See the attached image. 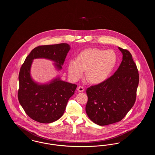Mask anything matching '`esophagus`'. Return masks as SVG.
Wrapping results in <instances>:
<instances>
[{
	"label": "esophagus",
	"mask_w": 155,
	"mask_h": 155,
	"mask_svg": "<svg viewBox=\"0 0 155 155\" xmlns=\"http://www.w3.org/2000/svg\"><path fill=\"white\" fill-rule=\"evenodd\" d=\"M77 91L80 92H84V88L82 86H79L78 88H77Z\"/></svg>",
	"instance_id": "1"
}]
</instances>
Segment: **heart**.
Returning a JSON list of instances; mask_svg holds the SVG:
<instances>
[{
    "label": "heart",
    "instance_id": "obj_1",
    "mask_svg": "<svg viewBox=\"0 0 155 155\" xmlns=\"http://www.w3.org/2000/svg\"><path fill=\"white\" fill-rule=\"evenodd\" d=\"M117 61L116 53L112 50L103 51L89 48L80 52L76 59L68 64L69 77L78 80L85 70V77L91 84H98L106 81L115 68Z\"/></svg>",
    "mask_w": 155,
    "mask_h": 155
}]
</instances>
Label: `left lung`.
<instances>
[{
    "mask_svg": "<svg viewBox=\"0 0 155 155\" xmlns=\"http://www.w3.org/2000/svg\"><path fill=\"white\" fill-rule=\"evenodd\" d=\"M123 53L120 66L110 77L87 89L88 102L85 107L89 118L99 125L121 121L136 101L139 73L132 55L118 47Z\"/></svg>",
    "mask_w": 155,
    "mask_h": 155,
    "instance_id": "obj_1",
    "label": "left lung"
}]
</instances>
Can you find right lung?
<instances>
[{
    "label": "right lung",
    "mask_w": 155,
    "mask_h": 155,
    "mask_svg": "<svg viewBox=\"0 0 155 155\" xmlns=\"http://www.w3.org/2000/svg\"><path fill=\"white\" fill-rule=\"evenodd\" d=\"M70 49L67 44L37 46L30 52L20 68L18 99L25 113L37 122L51 123L60 118L77 85L59 78L49 84H37L30 76L32 60L37 58L51 59L57 63L55 66L58 69H61Z\"/></svg>",
    "instance_id": "1"
}]
</instances>
